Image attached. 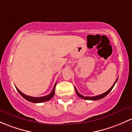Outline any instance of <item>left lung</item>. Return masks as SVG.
<instances>
[{"label": "left lung", "mask_w": 132, "mask_h": 132, "mask_svg": "<svg viewBox=\"0 0 132 132\" xmlns=\"http://www.w3.org/2000/svg\"><path fill=\"white\" fill-rule=\"evenodd\" d=\"M117 80H118V78H117V79H116L115 82H114L113 85V86H111V87L110 88V89H108V90L107 91V92H106L105 93H104L101 94V95H97V96H82V95H81V94L79 93V92H78V90H77V89H76V88H75V91H76V94H77V95H78V96H79V98H82V99L86 100H93V101L98 100H100V99H101V98H103L104 97L106 96V95H108V94L111 92V89H113V88L114 86H115V83H116V82H117Z\"/></svg>", "instance_id": "8db88e82"}]
</instances>
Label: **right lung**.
Masks as SVG:
<instances>
[{
  "instance_id": "1",
  "label": "right lung",
  "mask_w": 132,
  "mask_h": 132,
  "mask_svg": "<svg viewBox=\"0 0 132 132\" xmlns=\"http://www.w3.org/2000/svg\"><path fill=\"white\" fill-rule=\"evenodd\" d=\"M56 82L55 83L54 87H53V90H52V92L50 94L46 95V96H41V97H32V96H27V95H25V94L22 93L21 91L19 90V89H17V87H15V88H16L17 92L19 93L20 95H21V96L24 98V99H26V100L30 101V102H32V103H43V102H45V101H49L50 100H51L52 98H53V96H54V93H55V88H56Z\"/></svg>"
}]
</instances>
